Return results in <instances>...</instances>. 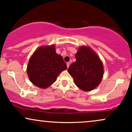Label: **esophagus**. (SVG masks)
<instances>
[{
    "label": "esophagus",
    "instance_id": "esophagus-1",
    "mask_svg": "<svg viewBox=\"0 0 132 132\" xmlns=\"http://www.w3.org/2000/svg\"><path fill=\"white\" fill-rule=\"evenodd\" d=\"M66 65H67V67L69 68V65H70V63H69V62H68V63H66Z\"/></svg>",
    "mask_w": 132,
    "mask_h": 132
}]
</instances>
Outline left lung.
Returning <instances> with one entry per match:
<instances>
[{
	"label": "left lung",
	"instance_id": "8db88e82",
	"mask_svg": "<svg viewBox=\"0 0 132 132\" xmlns=\"http://www.w3.org/2000/svg\"><path fill=\"white\" fill-rule=\"evenodd\" d=\"M75 56L76 61L69 66L68 72L80 89L91 91L102 80L104 72L102 62L97 54L86 46L79 47Z\"/></svg>",
	"mask_w": 132,
	"mask_h": 132
}]
</instances>
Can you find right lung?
Returning a JSON list of instances; mask_svg holds the SVG:
<instances>
[{"mask_svg":"<svg viewBox=\"0 0 132 132\" xmlns=\"http://www.w3.org/2000/svg\"><path fill=\"white\" fill-rule=\"evenodd\" d=\"M67 69L66 63L58 55L54 45L38 48L30 58L27 73L29 80L39 88H46L56 81L61 71Z\"/></svg>","mask_w":132,"mask_h":132,"instance_id":"right-lung-1","label":"right lung"}]
</instances>
